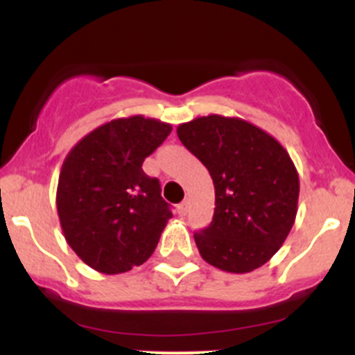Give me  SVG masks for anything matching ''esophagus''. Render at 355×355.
I'll return each instance as SVG.
<instances>
[{
	"label": "esophagus",
	"instance_id": "1",
	"mask_svg": "<svg viewBox=\"0 0 355 355\" xmlns=\"http://www.w3.org/2000/svg\"><path fill=\"white\" fill-rule=\"evenodd\" d=\"M187 211H189V200L185 199L184 202L178 204V214H180V216H185V214H187Z\"/></svg>",
	"mask_w": 355,
	"mask_h": 355
}]
</instances>
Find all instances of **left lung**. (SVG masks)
Returning <instances> with one entry per match:
<instances>
[{"label": "left lung", "mask_w": 355, "mask_h": 355, "mask_svg": "<svg viewBox=\"0 0 355 355\" xmlns=\"http://www.w3.org/2000/svg\"><path fill=\"white\" fill-rule=\"evenodd\" d=\"M177 135L214 184L213 221L194 234L200 257L228 273L261 268L295 223L299 173L287 149L250 121L221 114L180 123Z\"/></svg>", "instance_id": "left-lung-1"}]
</instances>
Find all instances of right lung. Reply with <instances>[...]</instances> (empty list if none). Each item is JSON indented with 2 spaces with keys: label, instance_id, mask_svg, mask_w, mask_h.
Returning a JSON list of instances; mask_svg holds the SVG:
<instances>
[{
  "label": "right lung",
  "instance_id": "1",
  "mask_svg": "<svg viewBox=\"0 0 355 355\" xmlns=\"http://www.w3.org/2000/svg\"><path fill=\"white\" fill-rule=\"evenodd\" d=\"M171 125L132 114L99 125L62 164L56 209L67 244L92 270L118 275L151 257L171 214L142 163Z\"/></svg>",
  "mask_w": 355,
  "mask_h": 355
}]
</instances>
